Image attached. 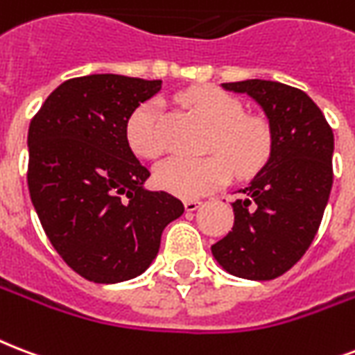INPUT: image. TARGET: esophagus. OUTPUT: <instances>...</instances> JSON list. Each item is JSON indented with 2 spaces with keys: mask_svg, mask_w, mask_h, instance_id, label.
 <instances>
[{
  "mask_svg": "<svg viewBox=\"0 0 355 355\" xmlns=\"http://www.w3.org/2000/svg\"><path fill=\"white\" fill-rule=\"evenodd\" d=\"M202 202L199 199H189V201L184 202V208H186V212H196L197 208L201 207Z\"/></svg>",
  "mask_w": 355,
  "mask_h": 355,
  "instance_id": "obj_1",
  "label": "esophagus"
}]
</instances>
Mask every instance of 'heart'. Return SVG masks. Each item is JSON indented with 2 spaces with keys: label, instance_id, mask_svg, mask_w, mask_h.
<instances>
[{
  "label": "heart",
  "instance_id": "obj_1",
  "mask_svg": "<svg viewBox=\"0 0 355 355\" xmlns=\"http://www.w3.org/2000/svg\"><path fill=\"white\" fill-rule=\"evenodd\" d=\"M180 102L210 128L207 150L220 156L167 159L156 169L159 188L191 199L225 182L231 169L243 177L264 164L270 153L268 124L259 117L243 115V105L234 96L216 87H196L180 94ZM162 119L158 100H147L135 107L126 123V139L135 154L153 159L164 153Z\"/></svg>",
  "mask_w": 355,
  "mask_h": 355
}]
</instances>
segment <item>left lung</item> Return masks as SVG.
Returning a JSON list of instances; mask_svg holds the SVG:
<instances>
[{
    "label": "left lung",
    "mask_w": 355,
    "mask_h": 355,
    "mask_svg": "<svg viewBox=\"0 0 355 355\" xmlns=\"http://www.w3.org/2000/svg\"><path fill=\"white\" fill-rule=\"evenodd\" d=\"M223 87L259 102L272 148L266 166L232 202V231L214 243L212 255L236 277L275 279L305 255L320 227L334 184V132L300 89L266 80Z\"/></svg>",
    "instance_id": "obj_1"
}]
</instances>
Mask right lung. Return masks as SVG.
Instances as JSON below:
<instances>
[{"mask_svg": "<svg viewBox=\"0 0 355 355\" xmlns=\"http://www.w3.org/2000/svg\"><path fill=\"white\" fill-rule=\"evenodd\" d=\"M159 80L91 74L61 83L29 124L27 186L46 236L76 274L121 283L148 268L162 232L184 212L147 191L148 169L126 139L135 107Z\"/></svg>", "mask_w": 355, "mask_h": 355, "instance_id": "obj_1", "label": "right lung"}]
</instances>
